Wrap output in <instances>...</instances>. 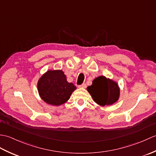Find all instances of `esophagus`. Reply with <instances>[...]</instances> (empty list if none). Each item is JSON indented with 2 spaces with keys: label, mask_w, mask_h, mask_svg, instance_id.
I'll return each mask as SVG.
<instances>
[{
  "label": "esophagus",
  "mask_w": 156,
  "mask_h": 156,
  "mask_svg": "<svg viewBox=\"0 0 156 156\" xmlns=\"http://www.w3.org/2000/svg\"><path fill=\"white\" fill-rule=\"evenodd\" d=\"M78 87L79 88H86V87H87V84H86L85 83H83V84H82L81 85H79Z\"/></svg>",
  "instance_id": "34e87169"
}]
</instances>
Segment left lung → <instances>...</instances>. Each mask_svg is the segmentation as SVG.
<instances>
[{"label": "left lung", "mask_w": 156, "mask_h": 156, "mask_svg": "<svg viewBox=\"0 0 156 156\" xmlns=\"http://www.w3.org/2000/svg\"><path fill=\"white\" fill-rule=\"evenodd\" d=\"M87 90L95 102L101 106L111 105L117 102L120 94V90L117 82L99 76L92 81V84L87 87Z\"/></svg>", "instance_id": "left-lung-1"}]
</instances>
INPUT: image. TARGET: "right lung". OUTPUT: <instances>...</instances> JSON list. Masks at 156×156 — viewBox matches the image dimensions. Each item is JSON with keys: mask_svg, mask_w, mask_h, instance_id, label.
Here are the masks:
<instances>
[{"mask_svg": "<svg viewBox=\"0 0 156 156\" xmlns=\"http://www.w3.org/2000/svg\"><path fill=\"white\" fill-rule=\"evenodd\" d=\"M39 96L48 104L59 106L68 101L76 87L67 81L62 70H49L37 83Z\"/></svg>", "mask_w": 156, "mask_h": 156, "instance_id": "obj_1", "label": "right lung"}]
</instances>
